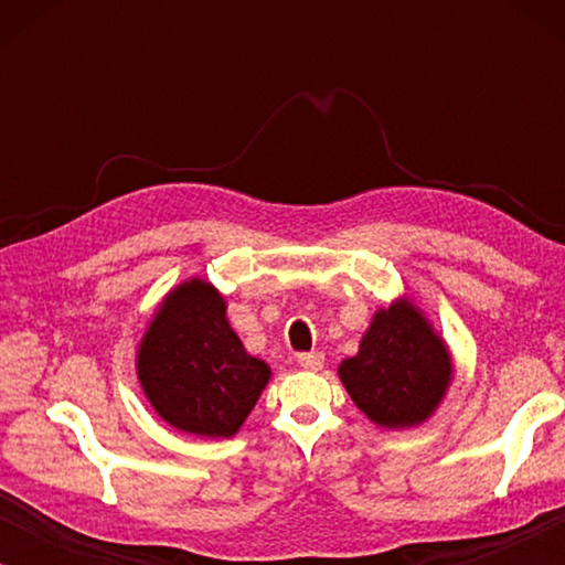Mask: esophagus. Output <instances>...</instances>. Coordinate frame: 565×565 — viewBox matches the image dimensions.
<instances>
[{
    "mask_svg": "<svg viewBox=\"0 0 565 565\" xmlns=\"http://www.w3.org/2000/svg\"><path fill=\"white\" fill-rule=\"evenodd\" d=\"M298 365L303 370H321L323 367V354L321 352H303L298 354Z\"/></svg>",
    "mask_w": 565,
    "mask_h": 565,
    "instance_id": "1",
    "label": "esophagus"
}]
</instances>
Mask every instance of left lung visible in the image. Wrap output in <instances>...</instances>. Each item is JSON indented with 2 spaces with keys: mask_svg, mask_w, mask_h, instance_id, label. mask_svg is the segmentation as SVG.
<instances>
[{
  "mask_svg": "<svg viewBox=\"0 0 565 565\" xmlns=\"http://www.w3.org/2000/svg\"><path fill=\"white\" fill-rule=\"evenodd\" d=\"M339 377L370 422L406 429L435 414L452 383V358L427 316L401 298L373 316L360 352L339 365Z\"/></svg>",
  "mask_w": 565,
  "mask_h": 565,
  "instance_id": "8db88e82",
  "label": "left lung"
}]
</instances>
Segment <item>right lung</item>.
<instances>
[{"label":"right lung","mask_w":565,"mask_h":565,"mask_svg":"<svg viewBox=\"0 0 565 565\" xmlns=\"http://www.w3.org/2000/svg\"><path fill=\"white\" fill-rule=\"evenodd\" d=\"M141 388L161 419L198 437H234L269 381L226 319V300L211 282L177 285L138 344Z\"/></svg>","instance_id":"1"}]
</instances>
